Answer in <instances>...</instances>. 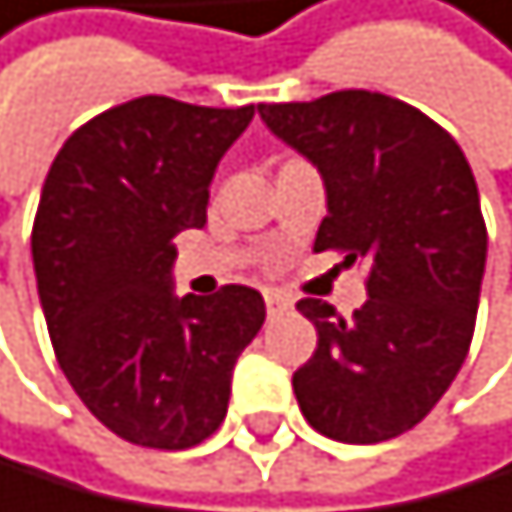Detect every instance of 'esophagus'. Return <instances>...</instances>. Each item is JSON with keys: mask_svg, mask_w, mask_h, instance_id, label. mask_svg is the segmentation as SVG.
<instances>
[{"mask_svg": "<svg viewBox=\"0 0 512 512\" xmlns=\"http://www.w3.org/2000/svg\"><path fill=\"white\" fill-rule=\"evenodd\" d=\"M264 303H267V313L271 317H277V313H284V310H290V300L287 294H281V290H264Z\"/></svg>", "mask_w": 512, "mask_h": 512, "instance_id": "1", "label": "esophagus"}]
</instances>
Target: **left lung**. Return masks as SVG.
Instances as JSON below:
<instances>
[{"instance_id":"obj_1","label":"left lung","mask_w":512,"mask_h":512,"mask_svg":"<svg viewBox=\"0 0 512 512\" xmlns=\"http://www.w3.org/2000/svg\"><path fill=\"white\" fill-rule=\"evenodd\" d=\"M258 114L323 176L313 251L369 261V300L349 320L317 297L297 303L317 326V353L294 372L300 412L333 441L398 438L438 405L471 349L487 264L471 163L431 117L372 91Z\"/></svg>"}]
</instances>
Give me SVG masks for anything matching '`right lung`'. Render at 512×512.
I'll list each match as a JSON object with an SVG mask.
<instances>
[{"instance_id": "right-lung-1", "label": "right lung", "mask_w": 512, "mask_h": 512, "mask_svg": "<svg viewBox=\"0 0 512 512\" xmlns=\"http://www.w3.org/2000/svg\"><path fill=\"white\" fill-rule=\"evenodd\" d=\"M251 117L136 97L74 130L41 186L32 261L51 346L87 412L130 444L215 435L264 323L254 287L172 294V241L205 225L212 176Z\"/></svg>"}]
</instances>
